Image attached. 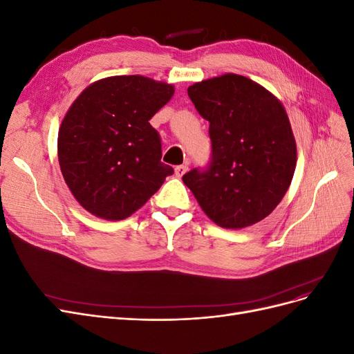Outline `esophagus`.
<instances>
[{"mask_svg":"<svg viewBox=\"0 0 354 354\" xmlns=\"http://www.w3.org/2000/svg\"><path fill=\"white\" fill-rule=\"evenodd\" d=\"M187 169H189V165H187V164L177 165V167H176V176H177V177H183V174L186 173Z\"/></svg>","mask_w":354,"mask_h":354,"instance_id":"34e87169","label":"esophagus"}]
</instances>
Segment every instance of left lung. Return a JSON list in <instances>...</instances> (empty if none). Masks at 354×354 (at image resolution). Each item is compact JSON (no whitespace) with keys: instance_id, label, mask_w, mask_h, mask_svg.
I'll return each instance as SVG.
<instances>
[{"instance_id":"1","label":"left lung","mask_w":354,"mask_h":354,"mask_svg":"<svg viewBox=\"0 0 354 354\" xmlns=\"http://www.w3.org/2000/svg\"><path fill=\"white\" fill-rule=\"evenodd\" d=\"M209 122L211 159L183 176L203 212L218 226L242 229L266 218L282 201L297 164V147L282 103L236 73L187 88Z\"/></svg>"}]
</instances>
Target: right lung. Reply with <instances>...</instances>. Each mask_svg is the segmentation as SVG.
Returning a JSON list of instances; mask_svg holds the SVG:
<instances>
[{"mask_svg": "<svg viewBox=\"0 0 354 354\" xmlns=\"http://www.w3.org/2000/svg\"><path fill=\"white\" fill-rule=\"evenodd\" d=\"M173 94V85L127 75L91 84L71 106L59 130V164L72 195L95 217H130L173 176L149 124Z\"/></svg>", "mask_w": 354, "mask_h": 354, "instance_id": "1", "label": "right lung"}]
</instances>
